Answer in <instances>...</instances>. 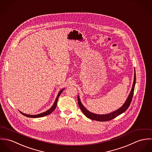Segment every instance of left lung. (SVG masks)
Returning <instances> with one entry per match:
<instances>
[{
  "mask_svg": "<svg viewBox=\"0 0 152 152\" xmlns=\"http://www.w3.org/2000/svg\"><path fill=\"white\" fill-rule=\"evenodd\" d=\"M135 83H136V74H135V69H134L133 84V86H132L131 91H130V94L128 96V98H127L125 103L124 104V105L121 108H120L117 110H116L112 113L107 114V115H97V114L92 113L89 112L88 110H87V109H86V108H84V107L83 105V104H81V102L80 101L79 96H78V105H79L80 109H81V110L83 111V112L84 113V114L87 116V118H88L92 120H95V121H100V122H105V121H110V120L114 119L115 118L117 117L119 115L122 114V113H124L129 108L130 103L132 102V98H133Z\"/></svg>",
  "mask_w": 152,
  "mask_h": 152,
  "instance_id": "left-lung-1",
  "label": "left lung"
}]
</instances>
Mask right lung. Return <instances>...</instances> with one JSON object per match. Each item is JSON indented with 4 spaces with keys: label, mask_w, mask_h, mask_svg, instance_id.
<instances>
[{
    "label": "right lung",
    "mask_w": 152,
    "mask_h": 152,
    "mask_svg": "<svg viewBox=\"0 0 152 152\" xmlns=\"http://www.w3.org/2000/svg\"><path fill=\"white\" fill-rule=\"evenodd\" d=\"M63 90H64V89H63L62 90H61V91L59 92V93H58V95H57V98H56V101H55V102H54L53 105L52 106V107L49 110H48L44 112L43 113H40V114H38V115H30L24 114V113H22L21 112H20L22 113V115H24V116H27V117L33 118H40V117H43V116H46V115H50V114L56 109V108L58 99V98H59V96L61 95V94L62 92L63 91Z\"/></svg>",
    "instance_id": "obj_1"
}]
</instances>
